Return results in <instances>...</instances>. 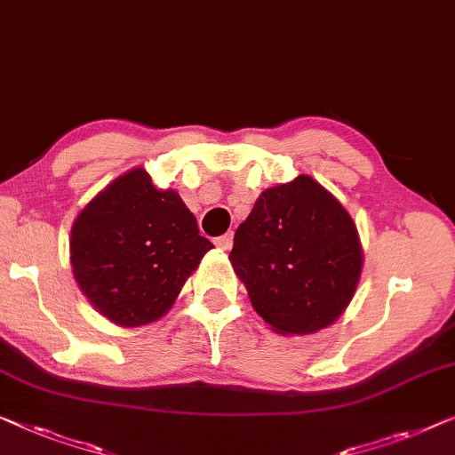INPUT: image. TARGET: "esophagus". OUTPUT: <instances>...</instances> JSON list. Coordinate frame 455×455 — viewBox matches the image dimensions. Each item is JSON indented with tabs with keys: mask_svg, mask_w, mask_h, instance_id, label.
<instances>
[{
	"mask_svg": "<svg viewBox=\"0 0 455 455\" xmlns=\"http://www.w3.org/2000/svg\"><path fill=\"white\" fill-rule=\"evenodd\" d=\"M215 246L223 250V252H229V250H232V246H234V235L232 234L220 235V238H215Z\"/></svg>",
	"mask_w": 455,
	"mask_h": 455,
	"instance_id": "1",
	"label": "esophagus"
}]
</instances>
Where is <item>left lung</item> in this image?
Here are the masks:
<instances>
[{
	"label": "left lung",
	"mask_w": 455,
	"mask_h": 455,
	"mask_svg": "<svg viewBox=\"0 0 455 455\" xmlns=\"http://www.w3.org/2000/svg\"><path fill=\"white\" fill-rule=\"evenodd\" d=\"M256 314L283 337L337 322L357 291L363 250L353 217L312 176L262 190L229 252Z\"/></svg>",
	"instance_id": "8db88e82"
}]
</instances>
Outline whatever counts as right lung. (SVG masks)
I'll return each instance as SVG.
<instances>
[{"label":"right lung","mask_w":455,"mask_h":455,"mask_svg":"<svg viewBox=\"0 0 455 455\" xmlns=\"http://www.w3.org/2000/svg\"><path fill=\"white\" fill-rule=\"evenodd\" d=\"M212 248L174 188H157L146 170L131 168L77 213L69 262L96 312L140 328L168 314Z\"/></svg>","instance_id":"obj_1"}]
</instances>
